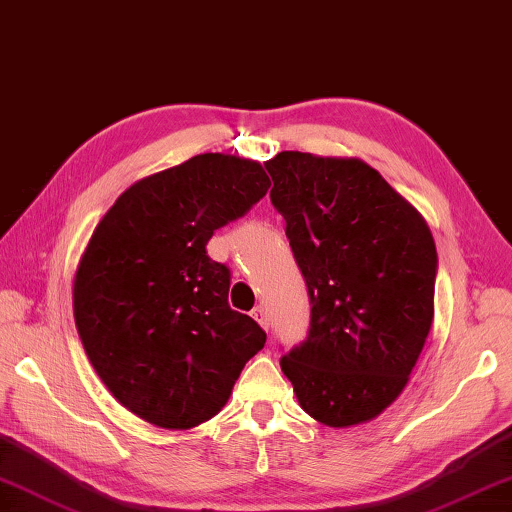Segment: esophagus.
Returning a JSON list of instances; mask_svg holds the SVG:
<instances>
[{
	"label": "esophagus",
	"instance_id": "1",
	"mask_svg": "<svg viewBox=\"0 0 512 512\" xmlns=\"http://www.w3.org/2000/svg\"><path fill=\"white\" fill-rule=\"evenodd\" d=\"M250 315H253L255 322H257L259 326H262L264 330L270 326V319H268V313H266V308H264V306H255V308H253V313H250Z\"/></svg>",
	"mask_w": 512,
	"mask_h": 512
}]
</instances>
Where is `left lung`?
Returning <instances> with one entry per match:
<instances>
[{"mask_svg": "<svg viewBox=\"0 0 512 512\" xmlns=\"http://www.w3.org/2000/svg\"><path fill=\"white\" fill-rule=\"evenodd\" d=\"M264 166L313 304L308 339L282 370L319 424H366L402 395L430 333L433 233L357 157L284 150Z\"/></svg>", "mask_w": 512, "mask_h": 512, "instance_id": "left-lung-1", "label": "left lung"}]
</instances>
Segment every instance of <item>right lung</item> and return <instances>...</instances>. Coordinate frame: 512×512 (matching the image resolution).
I'll return each mask as SVG.
<instances>
[{"mask_svg":"<svg viewBox=\"0 0 512 512\" xmlns=\"http://www.w3.org/2000/svg\"><path fill=\"white\" fill-rule=\"evenodd\" d=\"M268 188L253 159L195 155L126 188L90 235L73 279L77 333L99 379L144 422H208L264 348L255 319L228 306L230 270L206 244Z\"/></svg>","mask_w":512,"mask_h":512,"instance_id":"obj_1","label":"right lung"}]
</instances>
